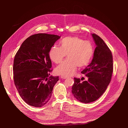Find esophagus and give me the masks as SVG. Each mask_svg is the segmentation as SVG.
<instances>
[{
	"instance_id": "esophagus-1",
	"label": "esophagus",
	"mask_w": 128,
	"mask_h": 128,
	"mask_svg": "<svg viewBox=\"0 0 128 128\" xmlns=\"http://www.w3.org/2000/svg\"><path fill=\"white\" fill-rule=\"evenodd\" d=\"M61 78H63V79H66V78H67V77H66V76H61Z\"/></svg>"
}]
</instances>
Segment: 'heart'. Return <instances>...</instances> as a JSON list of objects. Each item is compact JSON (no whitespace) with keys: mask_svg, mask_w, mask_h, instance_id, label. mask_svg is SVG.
Segmentation results:
<instances>
[{"mask_svg":"<svg viewBox=\"0 0 128 128\" xmlns=\"http://www.w3.org/2000/svg\"><path fill=\"white\" fill-rule=\"evenodd\" d=\"M60 44V46H52L48 53L51 61L56 64L61 63L67 54L68 58L54 69L58 75L66 77L74 75L78 66H87L93 58L92 44L78 36H67L61 40Z\"/></svg>","mask_w":128,"mask_h":128,"instance_id":"obj_1","label":"heart"}]
</instances>
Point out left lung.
<instances>
[{"label":"left lung","instance_id":"1","mask_svg":"<svg viewBox=\"0 0 128 128\" xmlns=\"http://www.w3.org/2000/svg\"><path fill=\"white\" fill-rule=\"evenodd\" d=\"M96 45L91 63L82 71L88 80L80 82L74 78L72 93L79 101L88 103L95 101L105 92L111 80L113 72L112 52L103 40L96 34H92Z\"/></svg>","mask_w":128,"mask_h":128}]
</instances>
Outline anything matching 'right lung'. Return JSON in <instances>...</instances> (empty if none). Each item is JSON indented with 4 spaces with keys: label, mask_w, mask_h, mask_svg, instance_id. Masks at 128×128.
<instances>
[{
    "label": "right lung",
    "mask_w": 128,
    "mask_h": 128,
    "mask_svg": "<svg viewBox=\"0 0 128 128\" xmlns=\"http://www.w3.org/2000/svg\"><path fill=\"white\" fill-rule=\"evenodd\" d=\"M61 37L38 33L28 38L14 56V80L22 99L28 105L40 107L50 100L58 76H50V48Z\"/></svg>",
    "instance_id": "obj_1"
}]
</instances>
